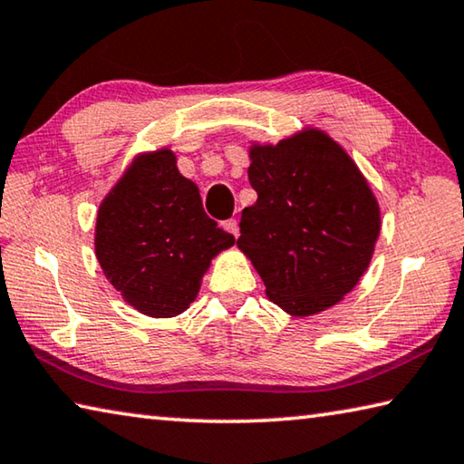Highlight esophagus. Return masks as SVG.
<instances>
[{"label":"esophagus","mask_w":464,"mask_h":464,"mask_svg":"<svg viewBox=\"0 0 464 464\" xmlns=\"http://www.w3.org/2000/svg\"><path fill=\"white\" fill-rule=\"evenodd\" d=\"M223 229L227 233H231L233 237H239V223L235 221V218H227V221H223Z\"/></svg>","instance_id":"obj_1"}]
</instances>
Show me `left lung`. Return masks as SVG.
<instances>
[{
    "label": "left lung",
    "mask_w": 464,
    "mask_h": 464,
    "mask_svg": "<svg viewBox=\"0 0 464 464\" xmlns=\"http://www.w3.org/2000/svg\"><path fill=\"white\" fill-rule=\"evenodd\" d=\"M256 205L241 213L237 247L292 316L334 306L373 257L382 213L357 164L323 130L249 148Z\"/></svg>",
    "instance_id": "1"
}]
</instances>
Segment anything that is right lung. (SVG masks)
I'll use <instances>...</instances> for the list:
<instances>
[{
    "mask_svg": "<svg viewBox=\"0 0 464 464\" xmlns=\"http://www.w3.org/2000/svg\"><path fill=\"white\" fill-rule=\"evenodd\" d=\"M235 243L203 208L172 150L133 158L97 210L95 256L138 313L170 318L195 302L210 259Z\"/></svg>",
    "mask_w": 464,
    "mask_h": 464,
    "instance_id": "right-lung-1",
    "label": "right lung"
}]
</instances>
